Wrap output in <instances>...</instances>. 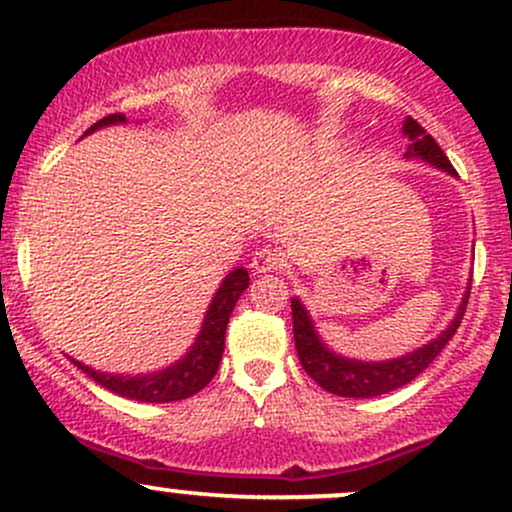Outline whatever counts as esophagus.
Segmentation results:
<instances>
[{
    "label": "esophagus",
    "mask_w": 512,
    "mask_h": 512,
    "mask_svg": "<svg viewBox=\"0 0 512 512\" xmlns=\"http://www.w3.org/2000/svg\"><path fill=\"white\" fill-rule=\"evenodd\" d=\"M281 262H284L281 260V252H276L272 248H262L252 255L250 267H252V272L267 274V272H274V269H279Z\"/></svg>",
    "instance_id": "1"
}]
</instances>
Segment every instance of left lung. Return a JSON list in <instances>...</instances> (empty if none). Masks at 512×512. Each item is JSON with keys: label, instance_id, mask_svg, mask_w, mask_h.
I'll use <instances>...</instances> for the list:
<instances>
[{"label": "left lung", "instance_id": "left-lung-1", "mask_svg": "<svg viewBox=\"0 0 512 512\" xmlns=\"http://www.w3.org/2000/svg\"><path fill=\"white\" fill-rule=\"evenodd\" d=\"M402 134L409 142L407 151H404V158H409V161L411 158L424 161L428 166L443 170V173L457 178L448 156L443 154V149L436 144V139H433L431 134H426V129L421 127L419 122L407 117L402 125ZM469 289H472V279H467V289L462 293V301L457 305L452 320L445 325V330L440 332L438 337L428 339L426 344L409 351V354L385 358V361H361V358L337 354V351L330 349V344L320 337L313 315L305 308L301 298H291L293 339H296L298 361H301L305 373H308L317 385L325 387L327 392H332V395L366 399L399 390V387L411 383L416 375L424 373V370L436 361V356L443 351V346L450 342L452 334L457 332V327H460L462 322L464 308H467Z\"/></svg>", "mask_w": 512, "mask_h": 512}]
</instances>
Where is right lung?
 Here are the masks:
<instances>
[{
	"mask_svg": "<svg viewBox=\"0 0 512 512\" xmlns=\"http://www.w3.org/2000/svg\"><path fill=\"white\" fill-rule=\"evenodd\" d=\"M113 125H127L125 115H108L101 122H96L91 129H86L84 137L98 132L103 127ZM250 286L248 269L236 267L231 269L216 289L214 298H211L207 313H204L202 327H199L195 342L190 344V349L185 351V356H180L178 361H173L166 368L151 370V373H105V370H96L86 363L76 361V358L67 356L81 373H86L93 383H98L105 390L115 392V395L137 399V402H149V404H166V402H178V399H187L197 395L202 387L209 385V380L214 378L216 370H219L223 346H226V327L228 317H231L233 308H236L238 298L243 296L245 289Z\"/></svg>",
	"mask_w": 512,
	"mask_h": 512,
	"instance_id": "right-lung-1",
	"label": "right lung"
}]
</instances>
